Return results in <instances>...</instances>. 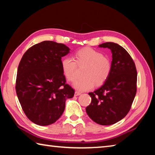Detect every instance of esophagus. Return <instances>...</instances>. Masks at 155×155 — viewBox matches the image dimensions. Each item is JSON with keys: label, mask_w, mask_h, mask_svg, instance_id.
I'll return each instance as SVG.
<instances>
[{"label": "esophagus", "mask_w": 155, "mask_h": 155, "mask_svg": "<svg viewBox=\"0 0 155 155\" xmlns=\"http://www.w3.org/2000/svg\"><path fill=\"white\" fill-rule=\"evenodd\" d=\"M80 94H81V93H80V92L78 91L75 92V96H78V95H80Z\"/></svg>", "instance_id": "1"}]
</instances>
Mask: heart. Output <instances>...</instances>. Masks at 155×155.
<instances>
[{
	"label": "heart",
	"instance_id": "1",
	"mask_svg": "<svg viewBox=\"0 0 155 155\" xmlns=\"http://www.w3.org/2000/svg\"><path fill=\"white\" fill-rule=\"evenodd\" d=\"M77 65L83 67L82 78L74 83V87L80 91H86L99 86L107 80L112 71V62L101 52L91 48H85L77 51L75 60L65 57L61 62L62 73L69 82H73L77 75Z\"/></svg>",
	"mask_w": 155,
	"mask_h": 155
}]
</instances>
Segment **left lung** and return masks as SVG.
Returning a JSON list of instances; mask_svg holds the SVG:
<instances>
[{
	"instance_id": "left-lung-1",
	"label": "left lung",
	"mask_w": 155,
	"mask_h": 155,
	"mask_svg": "<svg viewBox=\"0 0 155 155\" xmlns=\"http://www.w3.org/2000/svg\"><path fill=\"white\" fill-rule=\"evenodd\" d=\"M99 46L112 51V71L104 85L88 93L91 103L86 111L96 123L110 125L131 110L137 92V70L130 54L118 43L106 42Z\"/></svg>"
}]
</instances>
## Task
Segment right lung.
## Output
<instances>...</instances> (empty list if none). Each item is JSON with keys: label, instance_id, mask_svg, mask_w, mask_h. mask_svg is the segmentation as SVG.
<instances>
[{"label": "right lung", "instance_id": "right-lung-1", "mask_svg": "<svg viewBox=\"0 0 155 155\" xmlns=\"http://www.w3.org/2000/svg\"><path fill=\"white\" fill-rule=\"evenodd\" d=\"M62 43L44 41L27 50L18 65L15 91L24 114L32 123L50 125L63 113L75 91L66 84L61 58L69 52Z\"/></svg>", "mask_w": 155, "mask_h": 155}]
</instances>
